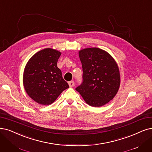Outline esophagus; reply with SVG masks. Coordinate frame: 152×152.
I'll return each instance as SVG.
<instances>
[{"instance_id": "esophagus-1", "label": "esophagus", "mask_w": 152, "mask_h": 152, "mask_svg": "<svg viewBox=\"0 0 152 152\" xmlns=\"http://www.w3.org/2000/svg\"><path fill=\"white\" fill-rule=\"evenodd\" d=\"M69 85L70 87H74V86L75 83H74V81H70V82H69Z\"/></svg>"}]
</instances>
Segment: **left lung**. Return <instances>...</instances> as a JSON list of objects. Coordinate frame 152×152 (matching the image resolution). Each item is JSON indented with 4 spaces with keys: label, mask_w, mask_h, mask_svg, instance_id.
Segmentation results:
<instances>
[{
    "label": "left lung",
    "mask_w": 152,
    "mask_h": 152,
    "mask_svg": "<svg viewBox=\"0 0 152 152\" xmlns=\"http://www.w3.org/2000/svg\"><path fill=\"white\" fill-rule=\"evenodd\" d=\"M83 69V82L76 88L87 104L99 107L117 94L120 85L118 66L107 52L96 47L78 52Z\"/></svg>",
    "instance_id": "1"
}]
</instances>
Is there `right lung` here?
<instances>
[{"label":"right lung","instance_id":"1","mask_svg":"<svg viewBox=\"0 0 152 152\" xmlns=\"http://www.w3.org/2000/svg\"><path fill=\"white\" fill-rule=\"evenodd\" d=\"M61 52L50 48L41 50L27 62L23 84L27 95L38 104H52L63 91L69 87L57 67Z\"/></svg>","mask_w":152,"mask_h":152}]
</instances>
